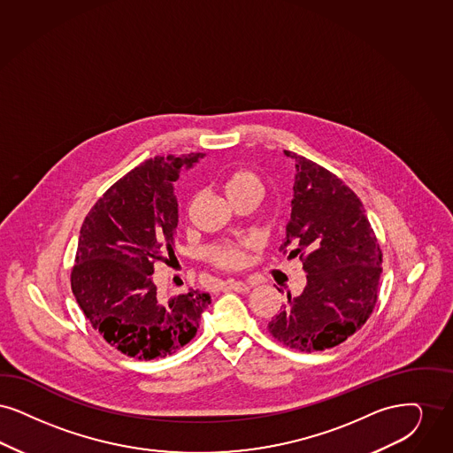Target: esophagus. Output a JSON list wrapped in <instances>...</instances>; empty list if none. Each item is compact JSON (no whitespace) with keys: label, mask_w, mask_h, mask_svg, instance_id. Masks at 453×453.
I'll return each mask as SVG.
<instances>
[{"label":"esophagus","mask_w":453,"mask_h":453,"mask_svg":"<svg viewBox=\"0 0 453 453\" xmlns=\"http://www.w3.org/2000/svg\"><path fill=\"white\" fill-rule=\"evenodd\" d=\"M225 288L230 289V291H236V293H247L252 288V284L250 282H242V280H226Z\"/></svg>","instance_id":"1"}]
</instances>
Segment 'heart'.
<instances>
[{
    "instance_id": "1",
    "label": "heart",
    "mask_w": 453,
    "mask_h": 453,
    "mask_svg": "<svg viewBox=\"0 0 453 453\" xmlns=\"http://www.w3.org/2000/svg\"><path fill=\"white\" fill-rule=\"evenodd\" d=\"M225 193L232 203L238 201L240 197L260 193L264 195V182L257 176L256 173L247 169L234 171L230 176L225 179ZM208 262L219 271H240L247 260H249V243H238V242H223L211 245L206 250Z\"/></svg>"
}]
</instances>
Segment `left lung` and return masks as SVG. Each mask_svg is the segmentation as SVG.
I'll return each instance as SVG.
<instances>
[{"instance_id": "8db88e82", "label": "left lung", "mask_w": 453, "mask_h": 453, "mask_svg": "<svg viewBox=\"0 0 453 453\" xmlns=\"http://www.w3.org/2000/svg\"><path fill=\"white\" fill-rule=\"evenodd\" d=\"M296 160L295 199L280 252L299 257L306 288L269 323V334L301 352L334 349L374 311L382 250L364 204L340 179L310 158Z\"/></svg>"}]
</instances>
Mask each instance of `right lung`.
<instances>
[{
    "label": "right lung",
    "instance_id": "obj_1",
    "mask_svg": "<svg viewBox=\"0 0 453 453\" xmlns=\"http://www.w3.org/2000/svg\"><path fill=\"white\" fill-rule=\"evenodd\" d=\"M188 157L149 158L119 179L84 218L71 288L91 326L106 343L137 360L174 354L196 336L206 293L191 289L164 299L154 264L174 257V180Z\"/></svg>",
    "mask_w": 453,
    "mask_h": 453
}]
</instances>
